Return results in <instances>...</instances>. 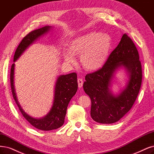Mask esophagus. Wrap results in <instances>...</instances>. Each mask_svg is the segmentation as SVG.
Returning a JSON list of instances; mask_svg holds the SVG:
<instances>
[{
	"label": "esophagus",
	"mask_w": 154,
	"mask_h": 154,
	"mask_svg": "<svg viewBox=\"0 0 154 154\" xmlns=\"http://www.w3.org/2000/svg\"><path fill=\"white\" fill-rule=\"evenodd\" d=\"M78 87L82 88L83 85V81L82 78H78Z\"/></svg>",
	"instance_id": "esophagus-1"
}]
</instances>
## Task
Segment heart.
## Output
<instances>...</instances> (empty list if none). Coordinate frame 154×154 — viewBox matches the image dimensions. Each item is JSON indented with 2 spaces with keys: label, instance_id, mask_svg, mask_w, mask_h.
<instances>
[{
  "label": "heart",
  "instance_id": "heart-1",
  "mask_svg": "<svg viewBox=\"0 0 154 154\" xmlns=\"http://www.w3.org/2000/svg\"><path fill=\"white\" fill-rule=\"evenodd\" d=\"M111 45L108 34L90 32L72 39L68 44V50L63 51V58L66 62L74 64L76 63L74 56H79L85 69L94 71L106 62Z\"/></svg>",
  "mask_w": 154,
  "mask_h": 154
}]
</instances>
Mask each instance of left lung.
<instances>
[{"label":"left lung","instance_id":"8db88e82","mask_svg":"<svg viewBox=\"0 0 154 154\" xmlns=\"http://www.w3.org/2000/svg\"><path fill=\"white\" fill-rule=\"evenodd\" d=\"M124 68L128 79L119 94L111 91L116 72ZM84 91L91 99V115L100 124H113L128 112L138 95L142 80L141 64L133 41L126 34L100 69L85 76Z\"/></svg>","mask_w":154,"mask_h":154}]
</instances>
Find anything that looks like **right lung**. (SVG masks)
I'll return each mask as SVG.
<instances>
[{"mask_svg":"<svg viewBox=\"0 0 154 154\" xmlns=\"http://www.w3.org/2000/svg\"><path fill=\"white\" fill-rule=\"evenodd\" d=\"M53 27L45 26L41 29L32 31L21 41L14 55V63L11 68V87L13 98L24 118L36 129L42 131H51L60 128L64 123L65 116L69 103L75 95L78 90L77 75L72 72L57 77L54 89V102L49 112L41 118H34L28 115L21 107L18 102L14 85V62L21 57L28 48L34 44L41 37L45 35Z\"/></svg>","mask_w":154,"mask_h":154,"instance_id":"add662e5","label":"right lung"}]
</instances>
